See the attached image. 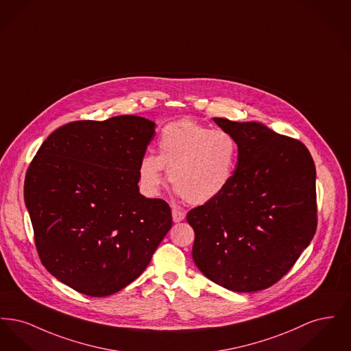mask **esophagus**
<instances>
[{"label":"esophagus","mask_w":351,"mask_h":351,"mask_svg":"<svg viewBox=\"0 0 351 351\" xmlns=\"http://www.w3.org/2000/svg\"><path fill=\"white\" fill-rule=\"evenodd\" d=\"M184 218H185V213L182 212V210H179V209H172V219H173V222H182Z\"/></svg>","instance_id":"esophagus-1"}]
</instances>
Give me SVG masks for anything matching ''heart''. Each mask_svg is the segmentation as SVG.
<instances>
[{"mask_svg": "<svg viewBox=\"0 0 351 351\" xmlns=\"http://www.w3.org/2000/svg\"><path fill=\"white\" fill-rule=\"evenodd\" d=\"M159 154H146L138 166L142 188L151 195L168 180L184 200L202 205L217 199L233 180L238 145L222 129H209L191 119L168 123L158 138Z\"/></svg>", "mask_w": 351, "mask_h": 351, "instance_id": "1", "label": "heart"}]
</instances>
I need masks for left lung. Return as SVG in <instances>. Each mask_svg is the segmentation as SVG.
I'll return each mask as SVG.
<instances>
[{
	"instance_id": "8db88e82",
	"label": "left lung",
	"mask_w": 351,
	"mask_h": 351,
	"mask_svg": "<svg viewBox=\"0 0 351 351\" xmlns=\"http://www.w3.org/2000/svg\"><path fill=\"white\" fill-rule=\"evenodd\" d=\"M238 145L230 185L188 212L193 262L212 282L255 292L280 280L317 228L316 167L293 138L261 122L213 118Z\"/></svg>"
}]
</instances>
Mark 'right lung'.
<instances>
[{"label":"right lung","instance_id":"add662e5","mask_svg":"<svg viewBox=\"0 0 351 351\" xmlns=\"http://www.w3.org/2000/svg\"><path fill=\"white\" fill-rule=\"evenodd\" d=\"M155 122L76 121L47 136L26 172L25 202L43 266L92 296L134 282L172 226L166 201L146 199L138 166Z\"/></svg>","mask_w":351,"mask_h":351}]
</instances>
